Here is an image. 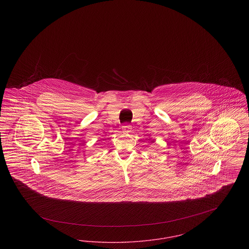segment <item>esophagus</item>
<instances>
[{
    "instance_id": "obj_1",
    "label": "esophagus",
    "mask_w": 249,
    "mask_h": 249,
    "mask_svg": "<svg viewBox=\"0 0 249 249\" xmlns=\"http://www.w3.org/2000/svg\"><path fill=\"white\" fill-rule=\"evenodd\" d=\"M122 131H123L124 133L128 134V133H130V132L132 131V128H131V126H130L129 124H126V125H124V126H122Z\"/></svg>"
}]
</instances>
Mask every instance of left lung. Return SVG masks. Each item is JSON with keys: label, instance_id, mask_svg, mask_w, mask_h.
I'll return each mask as SVG.
<instances>
[{"label": "left lung", "instance_id": "obj_1", "mask_svg": "<svg viewBox=\"0 0 249 249\" xmlns=\"http://www.w3.org/2000/svg\"><path fill=\"white\" fill-rule=\"evenodd\" d=\"M149 140H151V138H150ZM151 142H154V139H153V140H151Z\"/></svg>", "mask_w": 249, "mask_h": 249}]
</instances>
